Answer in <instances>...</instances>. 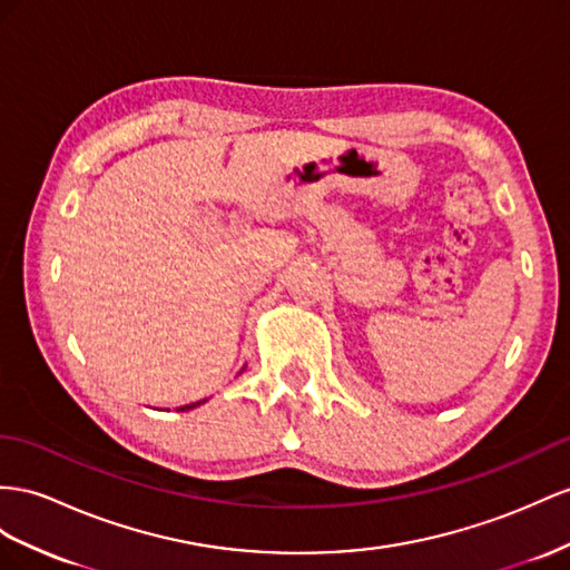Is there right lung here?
Here are the masks:
<instances>
[{
	"label": "right lung",
	"mask_w": 570,
	"mask_h": 570,
	"mask_svg": "<svg viewBox=\"0 0 570 570\" xmlns=\"http://www.w3.org/2000/svg\"><path fill=\"white\" fill-rule=\"evenodd\" d=\"M245 371V368H243ZM202 402H193V404H185V406H180V412H187V410H195V406H199Z\"/></svg>",
	"instance_id": "obj_1"
}]
</instances>
